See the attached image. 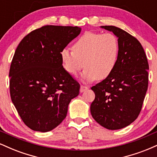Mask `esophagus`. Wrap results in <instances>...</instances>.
<instances>
[{
	"mask_svg": "<svg viewBox=\"0 0 157 157\" xmlns=\"http://www.w3.org/2000/svg\"><path fill=\"white\" fill-rule=\"evenodd\" d=\"M88 89H89V88H88L87 86H82V85H81L80 91V92H83V91H86V90H87Z\"/></svg>",
	"mask_w": 157,
	"mask_h": 157,
	"instance_id": "1",
	"label": "esophagus"
}]
</instances>
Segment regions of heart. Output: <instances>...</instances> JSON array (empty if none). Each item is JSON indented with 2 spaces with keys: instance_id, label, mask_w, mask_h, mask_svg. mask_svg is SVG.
Wrapping results in <instances>:
<instances>
[{
  "instance_id": "heart-1",
  "label": "heart",
  "mask_w": 157,
  "mask_h": 157,
  "mask_svg": "<svg viewBox=\"0 0 157 157\" xmlns=\"http://www.w3.org/2000/svg\"><path fill=\"white\" fill-rule=\"evenodd\" d=\"M119 52V41L114 35L87 32L74 44L72 52L64 48L60 57L68 74L76 76L85 66L82 79L91 82L107 78L113 72L117 63Z\"/></svg>"
}]
</instances>
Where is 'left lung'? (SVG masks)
Listing matches in <instances>:
<instances>
[{
	"mask_svg": "<svg viewBox=\"0 0 157 157\" xmlns=\"http://www.w3.org/2000/svg\"><path fill=\"white\" fill-rule=\"evenodd\" d=\"M101 28L117 37V63L107 78L91 87L95 94L90 110L100 125L121 129L137 118L148 86V63L141 44L134 36L113 26Z\"/></svg>",
	"mask_w": 157,
	"mask_h": 157,
	"instance_id": "left-lung-1",
	"label": "left lung"
}]
</instances>
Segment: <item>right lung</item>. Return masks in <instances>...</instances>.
<instances>
[{
  "instance_id": "1",
  "label": "right lung",
  "mask_w": 157,
  "mask_h": 157,
  "mask_svg": "<svg viewBox=\"0 0 157 157\" xmlns=\"http://www.w3.org/2000/svg\"><path fill=\"white\" fill-rule=\"evenodd\" d=\"M78 26L46 25L21 41L11 63L12 101L25 125L47 132L66 118L80 84L65 70L62 50L80 35Z\"/></svg>"
}]
</instances>
